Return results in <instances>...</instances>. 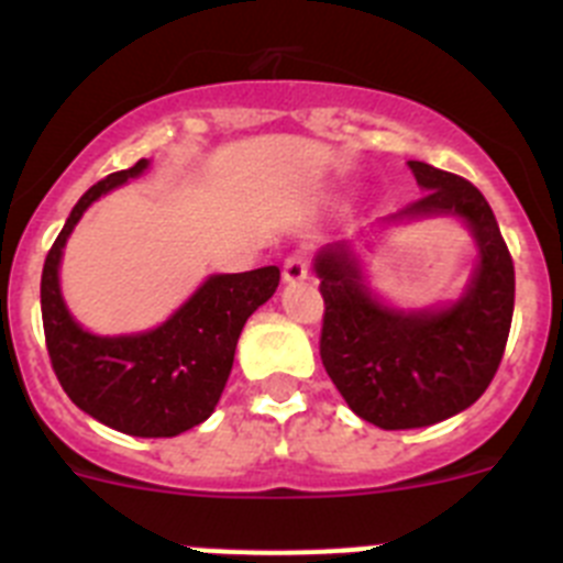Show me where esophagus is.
<instances>
[{
    "label": "esophagus",
    "instance_id": "obj_1",
    "mask_svg": "<svg viewBox=\"0 0 563 563\" xmlns=\"http://www.w3.org/2000/svg\"><path fill=\"white\" fill-rule=\"evenodd\" d=\"M307 273H310V258H307V253H290V256L285 258L282 278H285L287 285H298V282H305Z\"/></svg>",
    "mask_w": 563,
    "mask_h": 563
}]
</instances>
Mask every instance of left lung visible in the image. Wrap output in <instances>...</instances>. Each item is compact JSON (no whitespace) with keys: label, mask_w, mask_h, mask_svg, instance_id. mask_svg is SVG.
Segmentation results:
<instances>
[{"label":"left lung","mask_w":563,"mask_h":563,"mask_svg":"<svg viewBox=\"0 0 563 563\" xmlns=\"http://www.w3.org/2000/svg\"><path fill=\"white\" fill-rule=\"evenodd\" d=\"M409 168L426 194L383 225L422 217L465 222L479 265L460 301L442 310H395L363 285L352 242H332L316 256L327 375L357 417L386 431L434 426L479 400L505 355L516 298L514 258L479 188L429 163L409 161Z\"/></svg>","instance_id":"left-lung-1"}]
</instances>
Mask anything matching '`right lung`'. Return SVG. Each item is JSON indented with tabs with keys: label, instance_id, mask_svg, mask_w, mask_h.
I'll list each match as a JSON object with an SVG mask.
<instances>
[{
	"label": "right lung",
	"instance_id": "right-lung-1",
	"mask_svg": "<svg viewBox=\"0 0 563 563\" xmlns=\"http://www.w3.org/2000/svg\"><path fill=\"white\" fill-rule=\"evenodd\" d=\"M148 161L109 174L69 211L42 271L49 363L78 409L132 437H177L208 420L233 366L239 332L278 287V267L220 273L202 282L168 321L137 335H92L69 316L58 265L69 233L92 202L146 172Z\"/></svg>",
	"mask_w": 563,
	"mask_h": 563
}]
</instances>
